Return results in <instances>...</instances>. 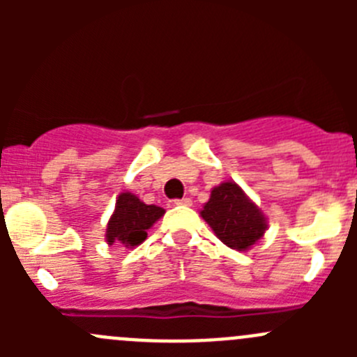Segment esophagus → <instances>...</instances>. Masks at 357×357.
<instances>
[{"mask_svg":"<svg viewBox=\"0 0 357 357\" xmlns=\"http://www.w3.org/2000/svg\"><path fill=\"white\" fill-rule=\"evenodd\" d=\"M174 204L176 205H186V207H188V205H192V200H190V199H178V200H174Z\"/></svg>","mask_w":357,"mask_h":357,"instance_id":"obj_1","label":"esophagus"}]
</instances>
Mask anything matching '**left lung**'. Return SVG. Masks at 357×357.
<instances>
[{"label": "left lung", "mask_w": 357, "mask_h": 357, "mask_svg": "<svg viewBox=\"0 0 357 357\" xmlns=\"http://www.w3.org/2000/svg\"><path fill=\"white\" fill-rule=\"evenodd\" d=\"M219 240L235 250H248L264 236L268 221L236 183L225 181L211 192L200 211Z\"/></svg>", "instance_id": "8db88e82"}]
</instances>
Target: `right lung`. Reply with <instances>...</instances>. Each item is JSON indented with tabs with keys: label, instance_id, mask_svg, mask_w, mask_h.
Masks as SVG:
<instances>
[{
	"label": "right lung",
	"instance_id": "add662e5",
	"mask_svg": "<svg viewBox=\"0 0 357 357\" xmlns=\"http://www.w3.org/2000/svg\"><path fill=\"white\" fill-rule=\"evenodd\" d=\"M164 208L157 205H146L132 193L124 192L115 202V211L109 219L105 240L109 245L115 242L126 248H135L146 238V229L153 226L164 215Z\"/></svg>",
	"mask_w": 357,
	"mask_h": 357
}]
</instances>
